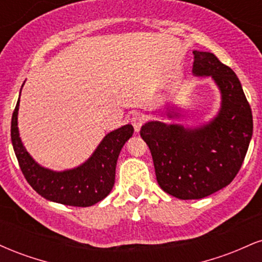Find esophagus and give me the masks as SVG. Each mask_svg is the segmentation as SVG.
I'll return each instance as SVG.
<instances>
[{
	"label": "esophagus",
	"instance_id": "esophagus-1",
	"mask_svg": "<svg viewBox=\"0 0 262 262\" xmlns=\"http://www.w3.org/2000/svg\"><path fill=\"white\" fill-rule=\"evenodd\" d=\"M144 121H145V118H144L143 114L134 113L133 116H132L130 122H132V124H133L135 132H139L140 130V128H141V125H143Z\"/></svg>",
	"mask_w": 262,
	"mask_h": 262
}]
</instances>
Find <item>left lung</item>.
I'll return each instance as SVG.
<instances>
[{"label":"left lung","mask_w":262,"mask_h":262,"mask_svg":"<svg viewBox=\"0 0 262 262\" xmlns=\"http://www.w3.org/2000/svg\"><path fill=\"white\" fill-rule=\"evenodd\" d=\"M193 55V74L212 76L221 90L218 116L194 129L158 121L140 129L159 186L180 200H200L229 185L242 167L252 135L251 108L235 73L214 54L194 50ZM175 116L169 113L170 118Z\"/></svg>","instance_id":"8db88e82"}]
</instances>
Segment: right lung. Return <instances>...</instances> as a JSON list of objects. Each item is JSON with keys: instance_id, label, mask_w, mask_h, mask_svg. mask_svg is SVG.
<instances>
[{"instance_id": "right-lung-1", "label": "right lung", "mask_w": 262, "mask_h": 262, "mask_svg": "<svg viewBox=\"0 0 262 262\" xmlns=\"http://www.w3.org/2000/svg\"><path fill=\"white\" fill-rule=\"evenodd\" d=\"M18 100L11 122V139L18 164L27 182L45 200L74 207H90L110 194L116 179L119 152L133 135V125L127 124L108 133L91 158L73 170L56 171L45 169L28 154L17 127Z\"/></svg>"}]
</instances>
